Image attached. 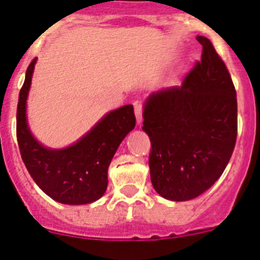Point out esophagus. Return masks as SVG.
Instances as JSON below:
<instances>
[{"label":"esophagus","instance_id":"34e87169","mask_svg":"<svg viewBox=\"0 0 260 260\" xmlns=\"http://www.w3.org/2000/svg\"><path fill=\"white\" fill-rule=\"evenodd\" d=\"M134 107H135V116H136V121L140 124L141 121H143V112H144V107L143 105L140 104V102H136L135 105H134Z\"/></svg>","mask_w":260,"mask_h":260}]
</instances>
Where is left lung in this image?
I'll return each instance as SVG.
<instances>
[{"label": "left lung", "mask_w": 260, "mask_h": 260, "mask_svg": "<svg viewBox=\"0 0 260 260\" xmlns=\"http://www.w3.org/2000/svg\"><path fill=\"white\" fill-rule=\"evenodd\" d=\"M201 61L181 86L153 93L145 104L143 130L150 139V179L172 201H188L220 178L238 135V102L225 63L207 38Z\"/></svg>", "instance_id": "obj_1"}]
</instances>
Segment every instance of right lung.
I'll return each instance as SVG.
<instances>
[{
  "instance_id": "add662e5",
  "label": "right lung",
  "mask_w": 260,
  "mask_h": 260,
  "mask_svg": "<svg viewBox=\"0 0 260 260\" xmlns=\"http://www.w3.org/2000/svg\"><path fill=\"white\" fill-rule=\"evenodd\" d=\"M37 58L26 69L16 112V136L22 161L35 183L55 201L84 205L104 196L107 171L122 139L135 127L134 107L126 105L107 114L74 145L51 150L40 145L26 124V99Z\"/></svg>"
}]
</instances>
